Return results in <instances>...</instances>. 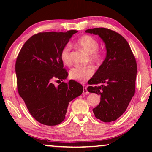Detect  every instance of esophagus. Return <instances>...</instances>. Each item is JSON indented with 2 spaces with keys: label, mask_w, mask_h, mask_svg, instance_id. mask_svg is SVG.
Returning a JSON list of instances; mask_svg holds the SVG:
<instances>
[{
  "label": "esophagus",
  "mask_w": 152,
  "mask_h": 152,
  "mask_svg": "<svg viewBox=\"0 0 152 152\" xmlns=\"http://www.w3.org/2000/svg\"><path fill=\"white\" fill-rule=\"evenodd\" d=\"M83 87H84V88H83V92H82V94H88V91H87V88H86V86L83 85Z\"/></svg>",
  "instance_id": "esophagus-1"
}]
</instances>
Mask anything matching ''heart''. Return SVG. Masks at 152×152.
Returning <instances> with one entry per match:
<instances>
[{
	"instance_id": "b5f03b06",
	"label": "heart",
	"mask_w": 152,
	"mask_h": 152,
	"mask_svg": "<svg viewBox=\"0 0 152 152\" xmlns=\"http://www.w3.org/2000/svg\"><path fill=\"white\" fill-rule=\"evenodd\" d=\"M76 45L88 53L89 61L94 64H99L103 60V54L98 50L99 47V42L91 35H84L80 37L76 42ZM60 60L65 66L72 65L70 58V47L66 45L61 49L60 53ZM94 69L91 66H76L72 68L69 77L72 80L84 83L93 75Z\"/></svg>"
}]
</instances>
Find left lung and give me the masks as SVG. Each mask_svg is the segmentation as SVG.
<instances>
[{
  "label": "left lung",
  "instance_id": "left-lung-1",
  "mask_svg": "<svg viewBox=\"0 0 152 152\" xmlns=\"http://www.w3.org/2000/svg\"><path fill=\"white\" fill-rule=\"evenodd\" d=\"M98 35L105 43L107 56L92 78L88 91L101 96V102L92 110L94 116L108 123L124 113L135 94L137 63L127 41L119 33L100 27L85 31ZM104 83L101 86L97 84Z\"/></svg>",
  "mask_w": 152,
  "mask_h": 152
}]
</instances>
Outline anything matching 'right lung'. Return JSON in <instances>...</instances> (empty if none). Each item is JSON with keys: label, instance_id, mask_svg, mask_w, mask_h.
<instances>
[{"label": "right lung", "instance_id": "add662e5", "mask_svg": "<svg viewBox=\"0 0 152 152\" xmlns=\"http://www.w3.org/2000/svg\"><path fill=\"white\" fill-rule=\"evenodd\" d=\"M77 32L70 30L33 35L17 58L18 92L30 114L42 124L53 126L61 123L66 117L69 102L83 92L81 84L72 80L68 83L61 82L68 73L60 60V51ZM54 81L61 84L56 87Z\"/></svg>", "mask_w": 152, "mask_h": 152}]
</instances>
